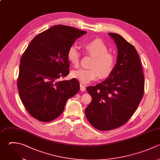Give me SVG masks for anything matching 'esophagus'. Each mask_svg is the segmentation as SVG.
<instances>
[{
	"instance_id": "34e87169",
	"label": "esophagus",
	"mask_w": 160,
	"mask_h": 160,
	"mask_svg": "<svg viewBox=\"0 0 160 160\" xmlns=\"http://www.w3.org/2000/svg\"><path fill=\"white\" fill-rule=\"evenodd\" d=\"M80 90L81 91H84L86 90V86L82 84H80Z\"/></svg>"
}]
</instances>
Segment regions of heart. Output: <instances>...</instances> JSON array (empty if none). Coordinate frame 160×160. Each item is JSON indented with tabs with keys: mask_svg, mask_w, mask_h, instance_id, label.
Masks as SVG:
<instances>
[{
	"mask_svg": "<svg viewBox=\"0 0 160 160\" xmlns=\"http://www.w3.org/2000/svg\"><path fill=\"white\" fill-rule=\"evenodd\" d=\"M83 48L87 54L93 58L91 68L73 71L72 76L84 84L98 79L100 75L102 79L108 78L114 70L116 60L114 55L108 52V46L101 39H96L85 43ZM67 58L74 67L79 66V53L75 46L68 49Z\"/></svg>",
	"mask_w": 160,
	"mask_h": 160,
	"instance_id": "b5f03b06",
	"label": "heart"
}]
</instances>
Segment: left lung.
I'll use <instances>...</instances> for the list:
<instances>
[{
  "label": "left lung",
  "instance_id": "8db88e82",
  "mask_svg": "<svg viewBox=\"0 0 160 160\" xmlns=\"http://www.w3.org/2000/svg\"><path fill=\"white\" fill-rule=\"evenodd\" d=\"M108 34L117 46V62L105 81L87 88L92 101L85 109L89 122L100 131L124 125L138 108L144 89V77L137 51L121 36Z\"/></svg>",
  "mask_w": 160,
  "mask_h": 160
}]
</instances>
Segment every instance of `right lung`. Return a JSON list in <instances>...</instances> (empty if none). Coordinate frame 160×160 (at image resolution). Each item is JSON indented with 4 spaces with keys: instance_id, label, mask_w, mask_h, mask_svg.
<instances>
[{
    "instance_id": "1",
    "label": "right lung",
    "mask_w": 160,
    "mask_h": 160,
    "mask_svg": "<svg viewBox=\"0 0 160 160\" xmlns=\"http://www.w3.org/2000/svg\"><path fill=\"white\" fill-rule=\"evenodd\" d=\"M86 31L54 26L38 34L23 53L18 88L22 104L36 119L49 122L63 112L68 99L80 89L78 81H58L69 73L68 49Z\"/></svg>"
}]
</instances>
